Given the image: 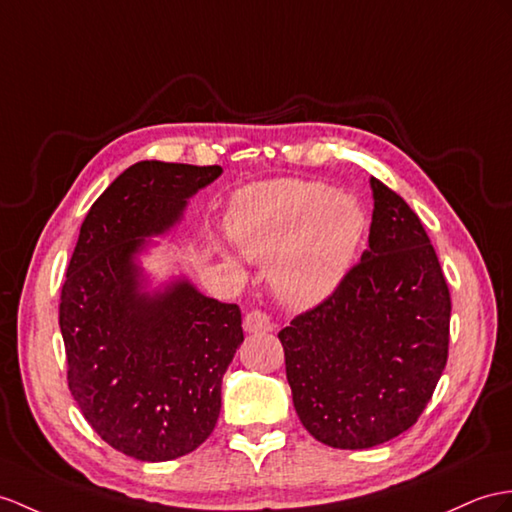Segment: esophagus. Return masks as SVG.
I'll return each mask as SVG.
<instances>
[{"label":"esophagus","instance_id":"1","mask_svg":"<svg viewBox=\"0 0 512 512\" xmlns=\"http://www.w3.org/2000/svg\"><path fill=\"white\" fill-rule=\"evenodd\" d=\"M243 328L249 334H265V332L273 330V323L265 310H252V313H247V317L243 321Z\"/></svg>","mask_w":512,"mask_h":512}]
</instances>
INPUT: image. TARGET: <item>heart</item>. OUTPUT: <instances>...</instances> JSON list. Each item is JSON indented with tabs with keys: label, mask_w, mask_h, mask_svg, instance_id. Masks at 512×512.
Segmentation results:
<instances>
[{
	"label": "heart",
	"mask_w": 512,
	"mask_h": 512,
	"mask_svg": "<svg viewBox=\"0 0 512 512\" xmlns=\"http://www.w3.org/2000/svg\"><path fill=\"white\" fill-rule=\"evenodd\" d=\"M369 230L360 199L323 182L282 178L247 186L230 215L232 241L258 263L284 304L326 299L350 273Z\"/></svg>",
	"instance_id": "b5f03b06"
}]
</instances>
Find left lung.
<instances>
[{
    "mask_svg": "<svg viewBox=\"0 0 512 512\" xmlns=\"http://www.w3.org/2000/svg\"><path fill=\"white\" fill-rule=\"evenodd\" d=\"M369 249L315 308L278 332L299 421L336 450H367L415 426L450 350L452 299L404 199L371 178Z\"/></svg>",
    "mask_w": 512,
    "mask_h": 512,
    "instance_id": "obj_1",
    "label": "left lung"
}]
</instances>
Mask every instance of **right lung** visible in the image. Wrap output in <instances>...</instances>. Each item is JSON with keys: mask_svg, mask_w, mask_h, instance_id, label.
Wrapping results in <instances>:
<instances>
[{"mask_svg": "<svg viewBox=\"0 0 512 512\" xmlns=\"http://www.w3.org/2000/svg\"><path fill=\"white\" fill-rule=\"evenodd\" d=\"M221 167L143 160L97 197L82 221L60 293L67 382L84 419L136 460L189 454L215 430L221 378L243 343L236 304L178 280L141 291L145 236L167 232Z\"/></svg>", "mask_w": 512, "mask_h": 512, "instance_id": "obj_1", "label": "right lung"}]
</instances>
